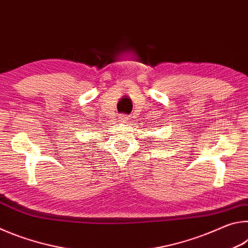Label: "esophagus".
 I'll list each match as a JSON object with an SVG mask.
<instances>
[{
  "label": "esophagus",
  "instance_id": "esophagus-1",
  "mask_svg": "<svg viewBox=\"0 0 248 248\" xmlns=\"http://www.w3.org/2000/svg\"><path fill=\"white\" fill-rule=\"evenodd\" d=\"M129 120H131V118H130V116H120L119 117V123L121 124H128Z\"/></svg>",
  "mask_w": 248,
  "mask_h": 248
}]
</instances>
